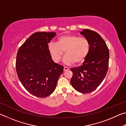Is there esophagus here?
<instances>
[{
    "label": "esophagus",
    "instance_id": "esophagus-1",
    "mask_svg": "<svg viewBox=\"0 0 126 126\" xmlns=\"http://www.w3.org/2000/svg\"><path fill=\"white\" fill-rule=\"evenodd\" d=\"M68 69H68V68L67 67H64V68H63V71H64V72H66L67 71H68Z\"/></svg>",
    "mask_w": 126,
    "mask_h": 126
}]
</instances>
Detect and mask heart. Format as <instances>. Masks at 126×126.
Returning <instances> with one entry per match:
<instances>
[{
	"label": "heart",
	"mask_w": 126,
	"mask_h": 126,
	"mask_svg": "<svg viewBox=\"0 0 126 126\" xmlns=\"http://www.w3.org/2000/svg\"><path fill=\"white\" fill-rule=\"evenodd\" d=\"M49 51L55 62H58L63 56L65 64L82 63L88 56L91 49L90 43L85 38L74 35H65L58 38L57 43H50Z\"/></svg>",
	"instance_id": "1"
}]
</instances>
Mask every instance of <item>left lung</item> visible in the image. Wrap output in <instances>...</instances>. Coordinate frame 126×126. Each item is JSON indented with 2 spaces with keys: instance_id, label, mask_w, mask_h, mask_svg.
I'll list each match as a JSON object with an SVG mask.
<instances>
[{
  "instance_id": "obj_1",
  "label": "left lung",
  "mask_w": 126,
  "mask_h": 126,
  "mask_svg": "<svg viewBox=\"0 0 126 126\" xmlns=\"http://www.w3.org/2000/svg\"><path fill=\"white\" fill-rule=\"evenodd\" d=\"M80 34L89 40L91 49L88 56L80 66L72 68L71 83L79 92L89 93L101 84L107 73L109 49L99 34L83 29Z\"/></svg>"
}]
</instances>
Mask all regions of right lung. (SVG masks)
Masks as SVG:
<instances>
[{
  "label": "right lung",
  "instance_id": "obj_1",
  "mask_svg": "<svg viewBox=\"0 0 126 126\" xmlns=\"http://www.w3.org/2000/svg\"><path fill=\"white\" fill-rule=\"evenodd\" d=\"M54 32H35L30 36L18 49L16 71L21 83L32 94L44 98L56 88L63 67L52 60L48 43Z\"/></svg>",
  "mask_w": 126,
  "mask_h": 126
}]
</instances>
